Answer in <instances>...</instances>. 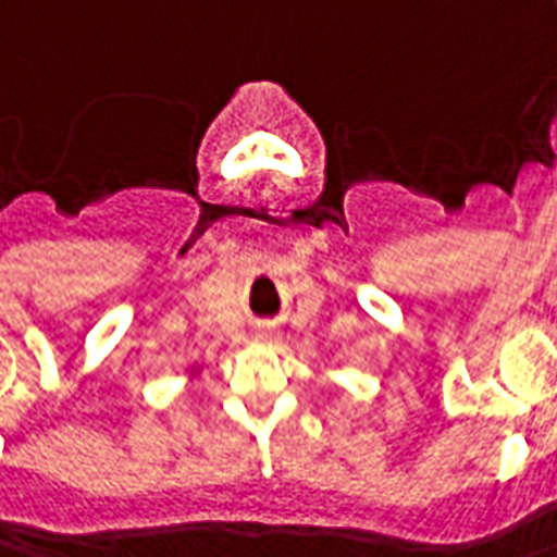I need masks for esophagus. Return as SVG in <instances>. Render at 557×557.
I'll use <instances>...</instances> for the list:
<instances>
[{
  "label": "esophagus",
  "mask_w": 557,
  "mask_h": 557,
  "mask_svg": "<svg viewBox=\"0 0 557 557\" xmlns=\"http://www.w3.org/2000/svg\"><path fill=\"white\" fill-rule=\"evenodd\" d=\"M261 338H268V333H264V336H261Z\"/></svg>",
  "instance_id": "1"
}]
</instances>
